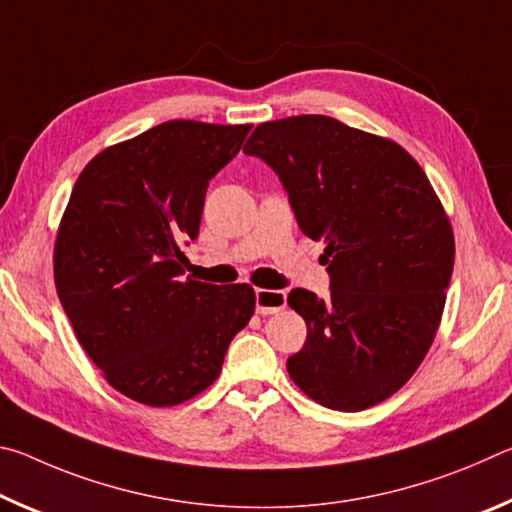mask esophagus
I'll use <instances>...</instances> for the list:
<instances>
[{"instance_id":"1","label":"esophagus","mask_w":512,"mask_h":512,"mask_svg":"<svg viewBox=\"0 0 512 512\" xmlns=\"http://www.w3.org/2000/svg\"><path fill=\"white\" fill-rule=\"evenodd\" d=\"M255 307H257V314H262V316L277 314V311L287 307V293L273 291V289H257L255 291Z\"/></svg>"}]
</instances>
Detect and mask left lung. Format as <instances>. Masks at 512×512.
<instances>
[{"label": "left lung", "instance_id": "left-lung-1", "mask_svg": "<svg viewBox=\"0 0 512 512\" xmlns=\"http://www.w3.org/2000/svg\"><path fill=\"white\" fill-rule=\"evenodd\" d=\"M244 153L275 171L300 230L327 244V300L287 296L307 323L291 379L327 409L384 402L431 348L454 271L452 225L429 178L400 144L325 115L259 124Z\"/></svg>", "mask_w": 512, "mask_h": 512}]
</instances>
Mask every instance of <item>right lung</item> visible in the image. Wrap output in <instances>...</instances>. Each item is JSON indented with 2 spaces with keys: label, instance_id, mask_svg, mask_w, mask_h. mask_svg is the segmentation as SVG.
<instances>
[{
  "label": "right lung",
  "instance_id": "1",
  "mask_svg": "<svg viewBox=\"0 0 512 512\" xmlns=\"http://www.w3.org/2000/svg\"><path fill=\"white\" fill-rule=\"evenodd\" d=\"M250 128L164 121L101 151L69 196L54 250L60 305L108 384L135 402L205 391L253 316V287L183 280L180 266L210 180Z\"/></svg>",
  "mask_w": 512,
  "mask_h": 512
}]
</instances>
